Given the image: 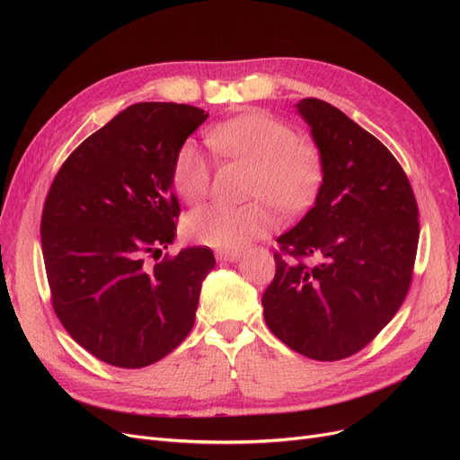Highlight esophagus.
<instances>
[{
	"mask_svg": "<svg viewBox=\"0 0 460 460\" xmlns=\"http://www.w3.org/2000/svg\"><path fill=\"white\" fill-rule=\"evenodd\" d=\"M216 259L217 261H229V262H233V261H238L240 259V253L238 252H216Z\"/></svg>",
	"mask_w": 460,
	"mask_h": 460,
	"instance_id": "obj_1",
	"label": "esophagus"
}]
</instances>
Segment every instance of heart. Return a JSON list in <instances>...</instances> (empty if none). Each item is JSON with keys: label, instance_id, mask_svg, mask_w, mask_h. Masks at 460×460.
Instances as JSON below:
<instances>
[{"label": "heart", "instance_id": "obj_1", "mask_svg": "<svg viewBox=\"0 0 460 460\" xmlns=\"http://www.w3.org/2000/svg\"><path fill=\"white\" fill-rule=\"evenodd\" d=\"M212 147L224 156L252 167L248 205H207L193 210L184 222L193 243L233 252L276 227L272 207L287 214L304 210L315 199L324 177V158L317 143L298 139L285 120L252 111L238 115L210 132ZM207 156L186 143L175 156L172 184L188 205L201 203L210 191Z\"/></svg>", "mask_w": 460, "mask_h": 460}]
</instances>
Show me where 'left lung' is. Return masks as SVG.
<instances>
[{"instance_id": "obj_1", "label": "left lung", "mask_w": 460, "mask_h": 460, "mask_svg": "<svg viewBox=\"0 0 460 460\" xmlns=\"http://www.w3.org/2000/svg\"><path fill=\"white\" fill-rule=\"evenodd\" d=\"M298 113L324 158L313 208L278 238L264 321L295 352L335 361L369 345L406 298L420 240L401 164L341 110L304 99ZM317 256L307 268L303 259Z\"/></svg>"}]
</instances>
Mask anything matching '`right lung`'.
<instances>
[{
  "label": "right lung",
  "mask_w": 460,
  "mask_h": 460,
  "mask_svg": "<svg viewBox=\"0 0 460 460\" xmlns=\"http://www.w3.org/2000/svg\"><path fill=\"white\" fill-rule=\"evenodd\" d=\"M208 113L175 102H139L70 153L48 191L40 244L52 305L78 345L123 369L147 367L190 333L207 246L167 253L181 214L172 169Z\"/></svg>",
  "instance_id": "obj_1"
}]
</instances>
